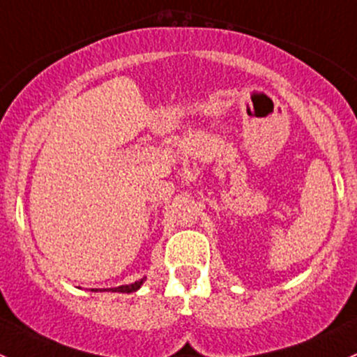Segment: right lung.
I'll list each match as a JSON object with an SVG mask.
<instances>
[{
  "label": "right lung",
  "mask_w": 357,
  "mask_h": 357,
  "mask_svg": "<svg viewBox=\"0 0 357 357\" xmlns=\"http://www.w3.org/2000/svg\"><path fill=\"white\" fill-rule=\"evenodd\" d=\"M144 280H146V277H144V278H141V280L134 282V284H128V285H120V287H115V289H91V290H94V292H96V290H99V292H101V290H112V292L130 294V292H135V290H137V289H141V285L144 284Z\"/></svg>",
  "instance_id": "add662e5"
}]
</instances>
